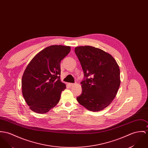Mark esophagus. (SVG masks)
I'll use <instances>...</instances> for the list:
<instances>
[{"instance_id": "esophagus-1", "label": "esophagus", "mask_w": 148, "mask_h": 148, "mask_svg": "<svg viewBox=\"0 0 148 148\" xmlns=\"http://www.w3.org/2000/svg\"><path fill=\"white\" fill-rule=\"evenodd\" d=\"M69 85L70 86H72L75 85V84H73V83H69Z\"/></svg>"}]
</instances>
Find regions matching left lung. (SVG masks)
<instances>
[{
  "label": "left lung",
  "instance_id": "8db88e82",
  "mask_svg": "<svg viewBox=\"0 0 148 148\" xmlns=\"http://www.w3.org/2000/svg\"><path fill=\"white\" fill-rule=\"evenodd\" d=\"M85 79L81 82L78 102L91 111H99L112 102L121 84L119 67L112 56L90 46L75 49Z\"/></svg>",
  "mask_w": 148,
  "mask_h": 148
}]
</instances>
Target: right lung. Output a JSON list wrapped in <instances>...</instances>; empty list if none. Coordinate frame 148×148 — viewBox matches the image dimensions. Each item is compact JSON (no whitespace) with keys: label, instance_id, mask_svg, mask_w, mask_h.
Here are the masks:
<instances>
[{"label":"right lung","instance_id":"right-lung-1","mask_svg":"<svg viewBox=\"0 0 148 148\" xmlns=\"http://www.w3.org/2000/svg\"><path fill=\"white\" fill-rule=\"evenodd\" d=\"M70 46L53 45L37 54L27 64L22 77V93L29 108L45 114L59 102L66 84L60 79V62Z\"/></svg>","mask_w":148,"mask_h":148}]
</instances>
